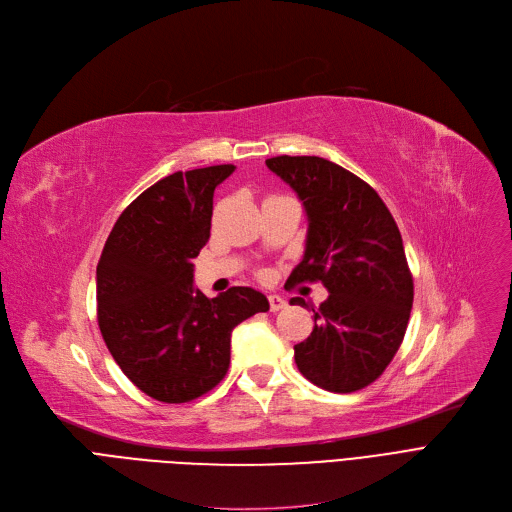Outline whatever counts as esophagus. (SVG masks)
<instances>
[{"mask_svg": "<svg viewBox=\"0 0 512 512\" xmlns=\"http://www.w3.org/2000/svg\"><path fill=\"white\" fill-rule=\"evenodd\" d=\"M286 307V301L280 297V294H270V309L276 313V311H282Z\"/></svg>", "mask_w": 512, "mask_h": 512, "instance_id": "esophagus-1", "label": "esophagus"}]
</instances>
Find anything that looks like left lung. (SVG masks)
I'll return each instance as SVG.
<instances>
[{"instance_id":"left-lung-1","label":"left lung","mask_w":512,"mask_h":512,"mask_svg":"<svg viewBox=\"0 0 512 512\" xmlns=\"http://www.w3.org/2000/svg\"><path fill=\"white\" fill-rule=\"evenodd\" d=\"M303 203L307 240L288 282L321 280L328 299L313 309V332L294 344L299 371L330 392L378 380L405 338L413 276L386 203L359 176L315 155L265 159ZM292 305L307 307L301 297Z\"/></svg>"}]
</instances>
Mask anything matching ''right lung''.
I'll return each instance as SVG.
<instances>
[{
    "instance_id": "obj_1",
    "label": "right lung",
    "mask_w": 512,
    "mask_h": 512,
    "mask_svg": "<svg viewBox=\"0 0 512 512\" xmlns=\"http://www.w3.org/2000/svg\"><path fill=\"white\" fill-rule=\"evenodd\" d=\"M236 166L174 172L134 199L97 263L101 336L126 378L161 402L218 386L240 321L270 309L265 294L232 286L207 299L193 259L207 245L213 191Z\"/></svg>"
}]
</instances>
